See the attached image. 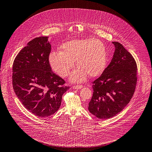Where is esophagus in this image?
<instances>
[{"label": "esophagus", "mask_w": 152, "mask_h": 152, "mask_svg": "<svg viewBox=\"0 0 152 152\" xmlns=\"http://www.w3.org/2000/svg\"><path fill=\"white\" fill-rule=\"evenodd\" d=\"M83 88V85H78V86H72V88L74 89H81Z\"/></svg>", "instance_id": "34e87169"}]
</instances>
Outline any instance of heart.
I'll use <instances>...</instances> for the list:
<instances>
[{"instance_id":"1","label":"heart","mask_w":152,"mask_h":152,"mask_svg":"<svg viewBox=\"0 0 152 152\" xmlns=\"http://www.w3.org/2000/svg\"><path fill=\"white\" fill-rule=\"evenodd\" d=\"M75 61L78 67L70 76L71 82H81L88 74L90 77L99 76L107 63L103 43L96 39H73L63 43L60 51H53L49 56L51 69L62 77L69 75Z\"/></svg>"}]
</instances>
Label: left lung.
Wrapping results in <instances>:
<instances>
[{
  "label": "left lung",
  "mask_w": 152,
  "mask_h": 152,
  "mask_svg": "<svg viewBox=\"0 0 152 152\" xmlns=\"http://www.w3.org/2000/svg\"><path fill=\"white\" fill-rule=\"evenodd\" d=\"M113 59L93 83V94L89 111L100 119L110 118L125 107L132 97L137 84V64L133 56L119 43L113 42Z\"/></svg>",
  "instance_id": "1"
}]
</instances>
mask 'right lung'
<instances>
[{
  "label": "right lung",
  "mask_w": 152,
  "mask_h": 152,
  "mask_svg": "<svg viewBox=\"0 0 152 152\" xmlns=\"http://www.w3.org/2000/svg\"><path fill=\"white\" fill-rule=\"evenodd\" d=\"M48 37L35 38L17 55L13 64V88L23 106L39 117H47L60 108L62 96L69 88L51 71L48 61Z\"/></svg>",
  "instance_id": "obj_1"
}]
</instances>
